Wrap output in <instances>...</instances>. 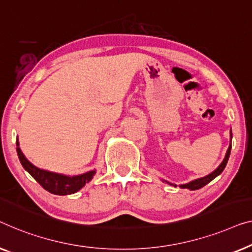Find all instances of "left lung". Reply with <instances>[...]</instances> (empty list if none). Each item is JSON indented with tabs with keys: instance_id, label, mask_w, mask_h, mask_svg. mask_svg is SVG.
<instances>
[{
	"instance_id": "8db88e82",
	"label": "left lung",
	"mask_w": 252,
	"mask_h": 252,
	"mask_svg": "<svg viewBox=\"0 0 252 252\" xmlns=\"http://www.w3.org/2000/svg\"><path fill=\"white\" fill-rule=\"evenodd\" d=\"M231 143H232V129H231ZM231 148H232V145L229 144L228 150H227V152H226V155H225L224 160H222V162L220 163V164L218 165L217 169H215L214 171H212L211 173H209V175H207V176L201 177V178L190 180L189 183H186V184H180V185H179L180 189H189V190L200 189H202V187H203V186L207 185V184L210 183L211 180H214V179L216 178V177L220 175V173H221L222 171H224L226 164H227V161H228V158H229V154H231ZM162 182H163V183H166V184H168V185H171V186H173V187H177L176 184L170 183V182H168V180L162 179Z\"/></svg>"
}]
</instances>
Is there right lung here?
I'll return each instance as SVG.
<instances>
[{
  "label": "right lung",
  "instance_id": "1",
  "mask_svg": "<svg viewBox=\"0 0 252 252\" xmlns=\"http://www.w3.org/2000/svg\"><path fill=\"white\" fill-rule=\"evenodd\" d=\"M17 153H18L19 161L24 169L43 187L45 190L55 195H68L74 194L86 186L95 175V170H90L82 175L67 176L63 173H57L48 170L40 169L31 163L25 157L19 147V141L17 139Z\"/></svg>",
  "mask_w": 252,
  "mask_h": 252
}]
</instances>
